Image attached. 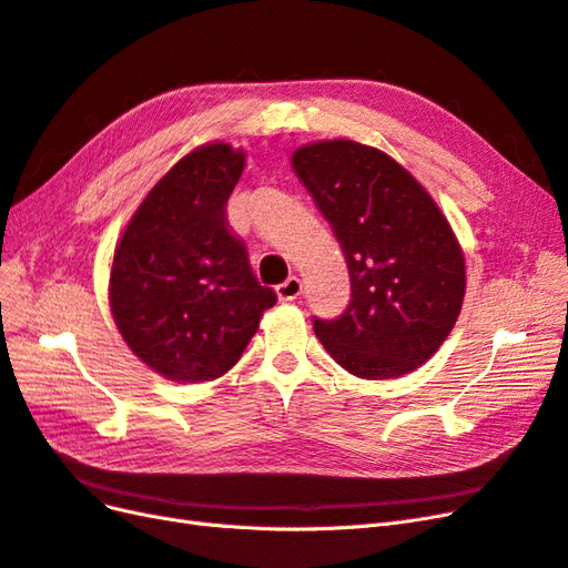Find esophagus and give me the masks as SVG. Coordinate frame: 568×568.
<instances>
[{"mask_svg": "<svg viewBox=\"0 0 568 568\" xmlns=\"http://www.w3.org/2000/svg\"><path fill=\"white\" fill-rule=\"evenodd\" d=\"M301 294H303V282H301L298 277H288L286 282H282V284L277 286V296H280V301H284V303L301 298Z\"/></svg>", "mask_w": 568, "mask_h": 568, "instance_id": "esophagus-1", "label": "esophagus"}]
</instances>
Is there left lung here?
Wrapping results in <instances>:
<instances>
[{"label":"left lung","mask_w":568,"mask_h":568,"mask_svg":"<svg viewBox=\"0 0 568 568\" xmlns=\"http://www.w3.org/2000/svg\"><path fill=\"white\" fill-rule=\"evenodd\" d=\"M343 248L351 303L313 320L324 351L363 379L415 372L459 317L467 272L432 194L388 153L351 140L305 144L291 156Z\"/></svg>","instance_id":"left-lung-1"}]
</instances>
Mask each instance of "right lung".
<instances>
[{"instance_id":"1","label":"right lung","mask_w":568,"mask_h":568,"mask_svg":"<svg viewBox=\"0 0 568 568\" xmlns=\"http://www.w3.org/2000/svg\"><path fill=\"white\" fill-rule=\"evenodd\" d=\"M246 153L213 142L186 153L134 211L113 253L109 303L130 351L170 382H211L236 365L263 313L227 199Z\"/></svg>"}]
</instances>
